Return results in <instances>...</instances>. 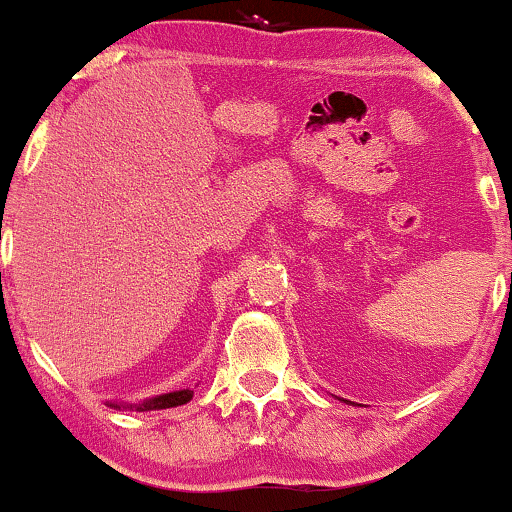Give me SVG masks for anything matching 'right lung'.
<instances>
[{"mask_svg":"<svg viewBox=\"0 0 512 512\" xmlns=\"http://www.w3.org/2000/svg\"><path fill=\"white\" fill-rule=\"evenodd\" d=\"M193 398V391L191 389H179V391H170V394H163V396H156V398H149V401L144 403H130V405H121V403H109V408H116V410H139V412H146V410H165V408H177V405H184Z\"/></svg>","mask_w":512,"mask_h":512,"instance_id":"right-lung-1","label":"right lung"}]
</instances>
